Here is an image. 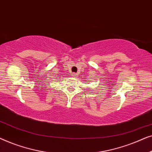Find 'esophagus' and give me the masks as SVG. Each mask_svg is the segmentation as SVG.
Returning <instances> with one entry per match:
<instances>
[{"label": "esophagus", "instance_id": "34e87169", "mask_svg": "<svg viewBox=\"0 0 152 152\" xmlns=\"http://www.w3.org/2000/svg\"><path fill=\"white\" fill-rule=\"evenodd\" d=\"M71 76L72 77H75L77 76V74H75V73H72V74H71Z\"/></svg>", "mask_w": 152, "mask_h": 152}]
</instances>
